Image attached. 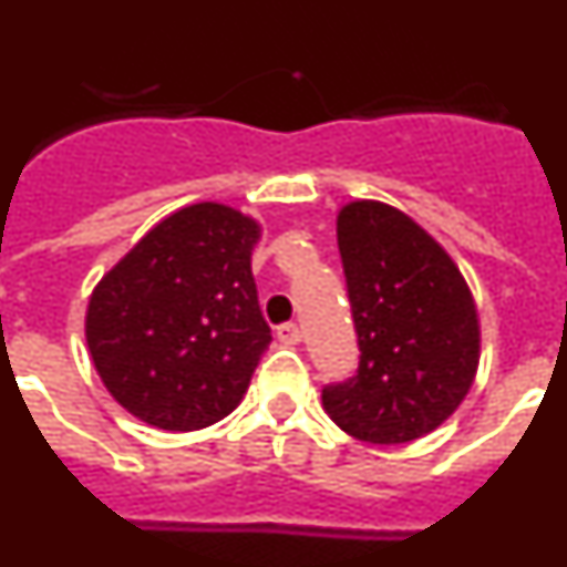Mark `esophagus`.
<instances>
[{"label":"esophagus","instance_id":"1","mask_svg":"<svg viewBox=\"0 0 567 567\" xmlns=\"http://www.w3.org/2000/svg\"><path fill=\"white\" fill-rule=\"evenodd\" d=\"M300 338H303V334H300L298 323H284V327H278V340L284 346H298Z\"/></svg>","mask_w":567,"mask_h":567}]
</instances>
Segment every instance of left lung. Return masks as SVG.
I'll return each mask as SVG.
<instances>
[{
  "mask_svg": "<svg viewBox=\"0 0 567 567\" xmlns=\"http://www.w3.org/2000/svg\"><path fill=\"white\" fill-rule=\"evenodd\" d=\"M338 247L360 365L323 389V409L363 443L425 437L457 412L477 378L474 295L440 240L392 204H343Z\"/></svg>",
  "mask_w": 567,
  "mask_h": 567,
  "instance_id": "1",
  "label": "left lung"
}]
</instances>
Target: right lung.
Here are the masks:
<instances>
[{
	"mask_svg": "<svg viewBox=\"0 0 567 567\" xmlns=\"http://www.w3.org/2000/svg\"><path fill=\"white\" fill-rule=\"evenodd\" d=\"M258 240L252 215L189 204L99 280L84 338L104 389L133 417L195 432L244 400L272 340L252 278Z\"/></svg>",
	"mask_w": 567,
	"mask_h": 567,
	"instance_id": "right-lung-1",
	"label": "right lung"
}]
</instances>
